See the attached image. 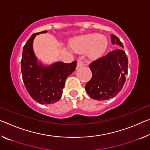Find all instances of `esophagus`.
Masks as SVG:
<instances>
[{
	"label": "esophagus",
	"mask_w": 150,
	"mask_h": 150,
	"mask_svg": "<svg viewBox=\"0 0 150 150\" xmlns=\"http://www.w3.org/2000/svg\"><path fill=\"white\" fill-rule=\"evenodd\" d=\"M83 65H85V63L83 62L81 59H78L77 60V67H79L83 66Z\"/></svg>",
	"instance_id": "34e87169"
}]
</instances>
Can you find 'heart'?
<instances>
[{
	"label": "heart",
	"instance_id": "heart-1",
	"mask_svg": "<svg viewBox=\"0 0 150 150\" xmlns=\"http://www.w3.org/2000/svg\"><path fill=\"white\" fill-rule=\"evenodd\" d=\"M73 47L80 53L86 51L91 58H98L104 53L108 47V41L105 37L97 34H89L77 38L73 42Z\"/></svg>",
	"mask_w": 150,
	"mask_h": 150
}]
</instances>
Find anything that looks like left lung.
Wrapping results in <instances>:
<instances>
[{"label":"left lung","instance_id":"left-lung-1","mask_svg":"<svg viewBox=\"0 0 150 150\" xmlns=\"http://www.w3.org/2000/svg\"><path fill=\"white\" fill-rule=\"evenodd\" d=\"M111 38L113 45L123 48L118 37L112 35ZM127 66V54L122 49L113 50L92 61L89 65L92 77L85 87L87 94L99 101L113 98L122 89L126 80Z\"/></svg>","mask_w":150,"mask_h":150}]
</instances>
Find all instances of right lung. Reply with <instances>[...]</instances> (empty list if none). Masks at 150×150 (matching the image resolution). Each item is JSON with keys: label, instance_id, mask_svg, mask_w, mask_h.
<instances>
[{"label": "right lung", "instance_id": "obj_1", "mask_svg": "<svg viewBox=\"0 0 150 150\" xmlns=\"http://www.w3.org/2000/svg\"><path fill=\"white\" fill-rule=\"evenodd\" d=\"M34 33L23 47L21 59L23 81L30 96L41 104H53L62 96L65 81L75 70L77 61L70 63L57 62L50 67L38 64L33 50V41L37 35Z\"/></svg>", "mask_w": 150, "mask_h": 150}]
</instances>
